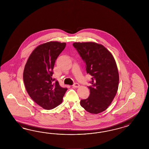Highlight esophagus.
<instances>
[{"label": "esophagus", "instance_id": "1", "mask_svg": "<svg viewBox=\"0 0 149 149\" xmlns=\"http://www.w3.org/2000/svg\"><path fill=\"white\" fill-rule=\"evenodd\" d=\"M72 87H73L74 88H79V87H80V85H79V84H77V83H75V84H74L72 85Z\"/></svg>", "mask_w": 149, "mask_h": 149}]
</instances>
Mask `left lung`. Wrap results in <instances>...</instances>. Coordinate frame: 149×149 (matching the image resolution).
Masks as SVG:
<instances>
[{
	"instance_id": "8db88e82",
	"label": "left lung",
	"mask_w": 149,
	"mask_h": 149,
	"mask_svg": "<svg viewBox=\"0 0 149 149\" xmlns=\"http://www.w3.org/2000/svg\"><path fill=\"white\" fill-rule=\"evenodd\" d=\"M86 64L91 75L90 94L81 100L80 105L91 113L97 114L108 108L116 95L119 82L117 64L113 54L104 46L95 42L72 44Z\"/></svg>"
}]
</instances>
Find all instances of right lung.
Segmentation results:
<instances>
[{
    "label": "right lung",
    "instance_id": "right-lung-1",
    "mask_svg": "<svg viewBox=\"0 0 149 149\" xmlns=\"http://www.w3.org/2000/svg\"><path fill=\"white\" fill-rule=\"evenodd\" d=\"M65 42L49 41L33 51L24 66L23 77L27 93L36 104L51 110L62 103L67 88H62L53 79V69Z\"/></svg>",
    "mask_w": 149,
    "mask_h": 149
}]
</instances>
